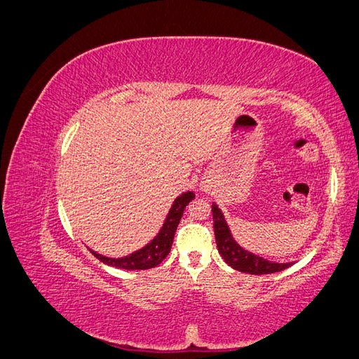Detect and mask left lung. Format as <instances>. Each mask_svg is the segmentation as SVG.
I'll return each mask as SVG.
<instances>
[{
	"instance_id": "obj_1",
	"label": "left lung",
	"mask_w": 359,
	"mask_h": 359,
	"mask_svg": "<svg viewBox=\"0 0 359 359\" xmlns=\"http://www.w3.org/2000/svg\"><path fill=\"white\" fill-rule=\"evenodd\" d=\"M211 208H212L217 248H219V253L222 255V257L224 259V262L227 265L232 266L236 271H241V273L257 274V276L278 273V271H283L292 265V264L269 262V260L250 253L243 247L238 245L231 235L229 227H227V223L219 206L212 203Z\"/></svg>"
}]
</instances>
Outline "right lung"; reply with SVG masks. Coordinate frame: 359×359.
<instances>
[{
    "instance_id": "obj_1",
    "label": "right lung",
    "mask_w": 359,
    "mask_h": 359,
    "mask_svg": "<svg viewBox=\"0 0 359 359\" xmlns=\"http://www.w3.org/2000/svg\"><path fill=\"white\" fill-rule=\"evenodd\" d=\"M193 198H194V194L191 191L182 193L181 196H178L175 199V202H173L172 208L165 220V224H163L158 235L149 244H147L144 248L137 250V252L132 253L130 256L112 259V257H106V256L95 253V252H93V250H90V252L97 259H99L100 262L115 266V268H123V269L132 271V269H149V268L157 266L170 252L173 236H175L177 226L181 220L184 208H186L187 203Z\"/></svg>"
}]
</instances>
